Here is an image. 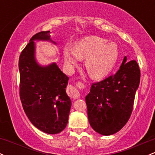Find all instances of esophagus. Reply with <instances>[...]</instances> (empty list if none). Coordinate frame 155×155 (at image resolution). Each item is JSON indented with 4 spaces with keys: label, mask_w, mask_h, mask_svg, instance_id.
<instances>
[{
    "label": "esophagus",
    "mask_w": 155,
    "mask_h": 155,
    "mask_svg": "<svg viewBox=\"0 0 155 155\" xmlns=\"http://www.w3.org/2000/svg\"><path fill=\"white\" fill-rule=\"evenodd\" d=\"M83 88H84V84L82 82L76 83V86L71 87L68 89L70 96L73 98H79L80 93H79V89H83Z\"/></svg>",
    "instance_id": "1"
}]
</instances>
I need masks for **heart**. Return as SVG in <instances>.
Here are the masks:
<instances>
[{
    "label": "heart",
    "instance_id": "1",
    "mask_svg": "<svg viewBox=\"0 0 155 155\" xmlns=\"http://www.w3.org/2000/svg\"><path fill=\"white\" fill-rule=\"evenodd\" d=\"M64 60L70 70L85 58L84 66L91 77L101 79L113 71L119 57L118 45L107 42L106 39L98 36L84 38L76 43L74 48L70 45L64 48Z\"/></svg>",
    "mask_w": 155,
    "mask_h": 155
}]
</instances>
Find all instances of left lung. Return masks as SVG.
I'll use <instances>...</instances> for the list:
<instances>
[{"instance_id":"1","label":"left lung","mask_w":155,"mask_h":155,"mask_svg":"<svg viewBox=\"0 0 155 155\" xmlns=\"http://www.w3.org/2000/svg\"><path fill=\"white\" fill-rule=\"evenodd\" d=\"M140 71L135 60L124 57L115 74L92 84L85 97L90 124L96 132L110 135L121 130L133 110Z\"/></svg>"}]
</instances>
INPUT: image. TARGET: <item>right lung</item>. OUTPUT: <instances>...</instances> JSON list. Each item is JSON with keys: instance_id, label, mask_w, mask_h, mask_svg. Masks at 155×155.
Segmentation results:
<instances>
[{"instance_id": "add662e5", "label": "right lung", "mask_w": 155, "mask_h": 155, "mask_svg": "<svg viewBox=\"0 0 155 155\" xmlns=\"http://www.w3.org/2000/svg\"><path fill=\"white\" fill-rule=\"evenodd\" d=\"M34 40L51 39L50 31H40L31 38L19 58L20 98L27 117L45 133L62 132L68 121L71 101L66 93L69 78L56 63L40 66L35 59Z\"/></svg>"}]
</instances>
